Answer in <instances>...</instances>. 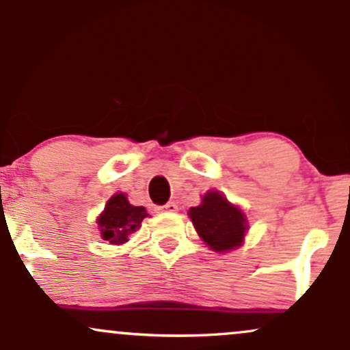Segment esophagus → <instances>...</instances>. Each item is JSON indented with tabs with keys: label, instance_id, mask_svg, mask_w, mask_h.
Here are the masks:
<instances>
[{
	"label": "esophagus",
	"instance_id": "34e87169",
	"mask_svg": "<svg viewBox=\"0 0 350 350\" xmlns=\"http://www.w3.org/2000/svg\"><path fill=\"white\" fill-rule=\"evenodd\" d=\"M163 208L166 212H176V211H178V204H176V202H167Z\"/></svg>",
	"mask_w": 350,
	"mask_h": 350
}]
</instances>
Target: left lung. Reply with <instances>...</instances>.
<instances>
[{
	"instance_id": "obj_1",
	"label": "left lung",
	"mask_w": 350,
	"mask_h": 350,
	"mask_svg": "<svg viewBox=\"0 0 350 350\" xmlns=\"http://www.w3.org/2000/svg\"><path fill=\"white\" fill-rule=\"evenodd\" d=\"M187 215L211 250L228 253L242 247L248 220L242 208L232 204L220 191H207L198 207L189 208Z\"/></svg>"
}]
</instances>
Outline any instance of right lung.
<instances>
[{"mask_svg":"<svg viewBox=\"0 0 350 350\" xmlns=\"http://www.w3.org/2000/svg\"><path fill=\"white\" fill-rule=\"evenodd\" d=\"M148 215L144 207L131 206L124 192H116L107 200L105 208L97 217L100 235L111 245L126 243Z\"/></svg>","mask_w":350,"mask_h":350,"instance_id":"add662e5","label":"right lung"}]
</instances>
